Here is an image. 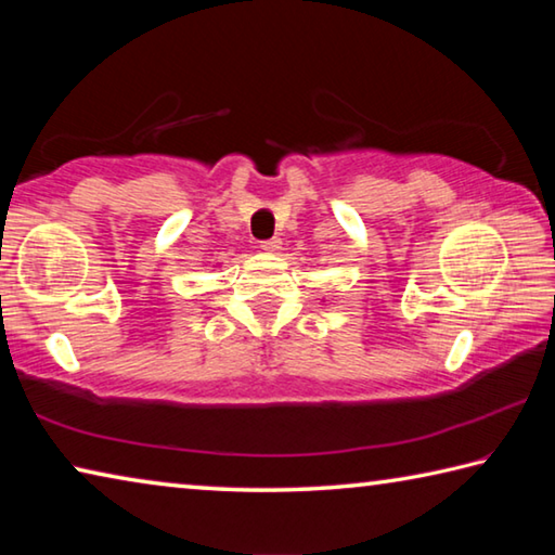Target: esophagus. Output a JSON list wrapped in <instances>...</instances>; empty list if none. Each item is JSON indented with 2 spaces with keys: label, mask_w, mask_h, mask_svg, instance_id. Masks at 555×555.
<instances>
[{
  "label": "esophagus",
  "mask_w": 555,
  "mask_h": 555,
  "mask_svg": "<svg viewBox=\"0 0 555 555\" xmlns=\"http://www.w3.org/2000/svg\"><path fill=\"white\" fill-rule=\"evenodd\" d=\"M261 249L264 251H269V255H276V251L281 249V240H267V242H261Z\"/></svg>",
  "instance_id": "1"
}]
</instances>
